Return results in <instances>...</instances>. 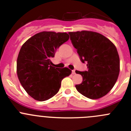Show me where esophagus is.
Listing matches in <instances>:
<instances>
[{
    "label": "esophagus",
    "mask_w": 131,
    "mask_h": 131,
    "mask_svg": "<svg viewBox=\"0 0 131 131\" xmlns=\"http://www.w3.org/2000/svg\"><path fill=\"white\" fill-rule=\"evenodd\" d=\"M72 74H75V70H72Z\"/></svg>",
    "instance_id": "esophagus-1"
}]
</instances>
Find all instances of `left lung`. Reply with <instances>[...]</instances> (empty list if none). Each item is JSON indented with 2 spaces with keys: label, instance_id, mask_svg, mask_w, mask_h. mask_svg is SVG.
Wrapping results in <instances>:
<instances>
[{
  "label": "left lung",
  "instance_id": "left-lung-1",
  "mask_svg": "<svg viewBox=\"0 0 131 131\" xmlns=\"http://www.w3.org/2000/svg\"><path fill=\"white\" fill-rule=\"evenodd\" d=\"M81 62H87L88 70L75 71L82 75L81 84L75 85L79 93L97 99L106 95L116 84L120 70V60L116 46L97 32H69Z\"/></svg>",
  "mask_w": 131,
  "mask_h": 131
}]
</instances>
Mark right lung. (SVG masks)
Listing matches in <instances>:
<instances>
[{"label":"right lung","instance_id":"1","mask_svg":"<svg viewBox=\"0 0 131 131\" xmlns=\"http://www.w3.org/2000/svg\"><path fill=\"white\" fill-rule=\"evenodd\" d=\"M66 32H42L22 45L17 60V76L25 91L35 100L44 101L59 91L61 81L71 70L52 67L51 59L56 50L67 42Z\"/></svg>","mask_w":131,"mask_h":131}]
</instances>
